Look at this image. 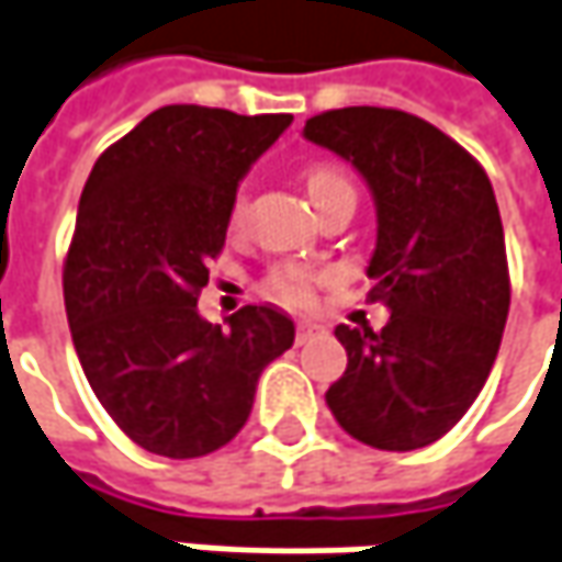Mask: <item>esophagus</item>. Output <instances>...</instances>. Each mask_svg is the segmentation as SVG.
<instances>
[{"instance_id":"1","label":"esophagus","mask_w":562,"mask_h":562,"mask_svg":"<svg viewBox=\"0 0 562 562\" xmlns=\"http://www.w3.org/2000/svg\"><path fill=\"white\" fill-rule=\"evenodd\" d=\"M317 330H321L317 324H312V321H302V324L295 327V344H305V340H312Z\"/></svg>"}]
</instances>
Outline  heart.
<instances>
[{
  "label": "heart",
  "mask_w": 562,
  "mask_h": 562,
  "mask_svg": "<svg viewBox=\"0 0 562 562\" xmlns=\"http://www.w3.org/2000/svg\"><path fill=\"white\" fill-rule=\"evenodd\" d=\"M347 175L330 168V165H314L312 171L305 175V187H308V196L312 203H317L324 193L337 190V187H347ZM245 218V196L235 200V210H232V225H238ZM317 273L305 270V267H280L270 273L267 289L273 299H280L282 305H292V308H308L314 302V285H317Z\"/></svg>",
  "instance_id": "b5f03b06"
}]
</instances>
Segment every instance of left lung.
Listing matches in <instances>:
<instances>
[{
    "instance_id": "1",
    "label": "left lung",
    "mask_w": 562,
    "mask_h": 562,
    "mask_svg": "<svg viewBox=\"0 0 562 562\" xmlns=\"http://www.w3.org/2000/svg\"><path fill=\"white\" fill-rule=\"evenodd\" d=\"M305 139L369 183L379 235L366 267L391 317L340 324L344 379L327 407L352 439L381 451L432 446L468 413L509 317V263L493 183L477 161L419 116L340 108L312 116Z\"/></svg>"
}]
</instances>
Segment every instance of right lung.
Wrapping results in <instances>:
<instances>
[{
    "label": "right lung",
    "instance_id": "obj_1",
    "mask_svg": "<svg viewBox=\"0 0 562 562\" xmlns=\"http://www.w3.org/2000/svg\"><path fill=\"white\" fill-rule=\"evenodd\" d=\"M292 123L168 104L104 151L82 190L63 299L85 379L116 426L151 454L228 446L260 372L295 324L245 305L225 324L196 312L225 245L238 183Z\"/></svg>",
    "mask_w": 562,
    "mask_h": 562
}]
</instances>
